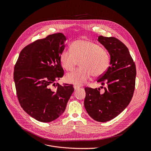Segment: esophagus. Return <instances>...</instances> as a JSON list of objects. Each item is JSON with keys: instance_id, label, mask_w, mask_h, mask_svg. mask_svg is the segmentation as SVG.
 I'll use <instances>...</instances> for the list:
<instances>
[{"instance_id": "obj_1", "label": "esophagus", "mask_w": 151, "mask_h": 151, "mask_svg": "<svg viewBox=\"0 0 151 151\" xmlns=\"http://www.w3.org/2000/svg\"><path fill=\"white\" fill-rule=\"evenodd\" d=\"M74 89L75 90H77V89H78L80 88V86H77V85H74Z\"/></svg>"}]
</instances>
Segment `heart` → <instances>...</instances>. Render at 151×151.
Segmentation results:
<instances>
[{"mask_svg": "<svg viewBox=\"0 0 151 151\" xmlns=\"http://www.w3.org/2000/svg\"><path fill=\"white\" fill-rule=\"evenodd\" d=\"M71 50H63L60 57L63 67L67 71L74 70L80 61L81 68L66 76V80L74 85L86 84L92 75L95 77L104 75L110 65L108 51L98 43L86 40L74 41Z\"/></svg>", "mask_w": 151, "mask_h": 151, "instance_id": "obj_1", "label": "heart"}]
</instances>
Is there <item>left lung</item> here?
I'll return each instance as SVG.
<instances>
[{
    "label": "left lung",
    "instance_id": "obj_1",
    "mask_svg": "<svg viewBox=\"0 0 151 151\" xmlns=\"http://www.w3.org/2000/svg\"><path fill=\"white\" fill-rule=\"evenodd\" d=\"M110 56V66L105 73L97 80L104 87H86L84 106L88 114L99 122H108L121 113L132 98L136 77V67L127 46L114 37H98ZM101 86V88H102Z\"/></svg>",
    "mask_w": 151,
    "mask_h": 151
}]
</instances>
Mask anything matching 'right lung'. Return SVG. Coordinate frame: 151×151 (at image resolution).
Segmentation results:
<instances>
[{"label":"right lung","instance_id":"1","mask_svg":"<svg viewBox=\"0 0 151 151\" xmlns=\"http://www.w3.org/2000/svg\"><path fill=\"white\" fill-rule=\"evenodd\" d=\"M65 41L62 33L37 40L22 50L14 66L19 103L27 114L41 122H50L60 116L74 91L72 84L54 83L64 74L60 57Z\"/></svg>","mask_w":151,"mask_h":151}]
</instances>
